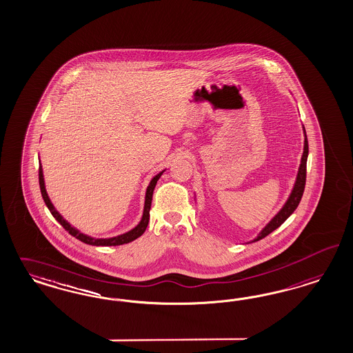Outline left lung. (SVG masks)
Listing matches in <instances>:
<instances>
[{"label":"left lung","instance_id":"left-lung-1","mask_svg":"<svg viewBox=\"0 0 353 353\" xmlns=\"http://www.w3.org/2000/svg\"><path fill=\"white\" fill-rule=\"evenodd\" d=\"M304 152H303V157H301V163H300V167H299V172H297V177H296V181L293 185V189H292L291 194L288 196L287 202L284 203V206L280 208L279 212L270 220V223H268V225L262 230V231L258 233L254 240H252L250 243H256L262 240L263 237H266L268 234H270L271 232L275 231L276 228H279L280 225L288 219L293 214V211L297 208L303 194H304L305 189V180H306V160H307V154H309V146H307V138H306V132H305L304 128Z\"/></svg>","mask_w":353,"mask_h":353}]
</instances>
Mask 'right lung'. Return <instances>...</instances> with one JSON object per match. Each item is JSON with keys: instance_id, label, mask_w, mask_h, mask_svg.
I'll list each match as a JSON object with an SVG mask.
<instances>
[{"instance_id": "obj_1", "label": "right lung", "mask_w": 353, "mask_h": 353, "mask_svg": "<svg viewBox=\"0 0 353 353\" xmlns=\"http://www.w3.org/2000/svg\"><path fill=\"white\" fill-rule=\"evenodd\" d=\"M164 170H161L157 176L152 177V180L148 183L146 189V196H145V207H143V215L142 219L138 223L137 227H134L132 231L126 232L120 236L116 237H110V239H95L91 236H87L85 233L78 231L77 228H74L70 223H68L63 219L61 214L54 208L53 203L49 199L48 193L46 190V183H44V176H43V168L41 164L39 161V183H40V192L43 195V199L46 202V205L49 208L50 214L53 215V218L57 220L62 227L69 232L75 239H78L82 243H88V245H94V246H116V245H123V243H132L135 239H138L139 236L143 234V232L146 231L147 225H148V220H150V208H151V202H152V194H154V189L157 186L160 176L163 174Z\"/></svg>"}]
</instances>
